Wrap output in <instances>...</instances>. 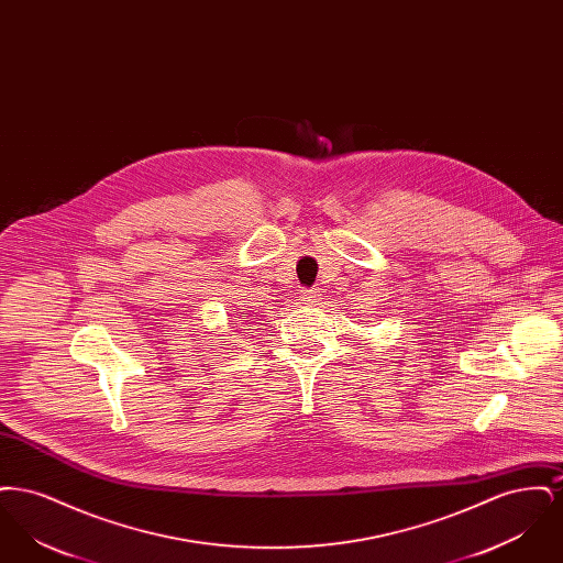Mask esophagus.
Returning <instances> with one entry per match:
<instances>
[{
	"mask_svg": "<svg viewBox=\"0 0 563 563\" xmlns=\"http://www.w3.org/2000/svg\"><path fill=\"white\" fill-rule=\"evenodd\" d=\"M299 301L301 303H317L319 301V291L317 289H310V291H301V295H299Z\"/></svg>",
	"mask_w": 563,
	"mask_h": 563,
	"instance_id": "1",
	"label": "esophagus"
}]
</instances>
